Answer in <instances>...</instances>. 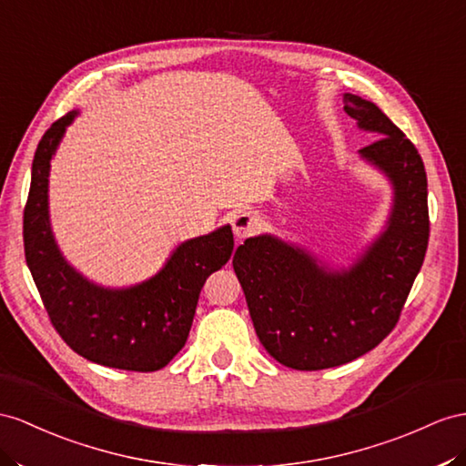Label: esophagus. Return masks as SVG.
Wrapping results in <instances>:
<instances>
[{"label":"esophagus","instance_id":"esophagus-1","mask_svg":"<svg viewBox=\"0 0 466 466\" xmlns=\"http://www.w3.org/2000/svg\"><path fill=\"white\" fill-rule=\"evenodd\" d=\"M259 226V220L254 212H238L232 217V230L238 240H244V238L252 236Z\"/></svg>","mask_w":466,"mask_h":466}]
</instances>
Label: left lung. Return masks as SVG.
<instances>
[{
	"label": "left lung",
	"instance_id": "left-lung-1",
	"mask_svg": "<svg viewBox=\"0 0 466 466\" xmlns=\"http://www.w3.org/2000/svg\"><path fill=\"white\" fill-rule=\"evenodd\" d=\"M344 112L378 136L358 155L391 187L384 230L347 268L273 234L248 238L232 259L259 342L293 370L340 366L378 347L398 323L429 240L415 146L374 102L347 92Z\"/></svg>",
	"mask_w": 466,
	"mask_h": 466
}]
</instances>
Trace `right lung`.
<instances>
[{"label":"right lung","mask_w":466,"mask_h":466,"mask_svg":"<svg viewBox=\"0 0 466 466\" xmlns=\"http://www.w3.org/2000/svg\"><path fill=\"white\" fill-rule=\"evenodd\" d=\"M76 116L73 110L56 119L35 151L23 214L27 266L70 349L108 368L155 372L185 347L202 285L232 256V228L224 224L181 242L155 276L129 288H106L82 276L58 248L49 214L51 161Z\"/></svg>","instance_id":"obj_1"}]
</instances>
